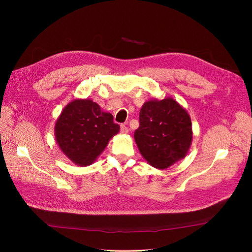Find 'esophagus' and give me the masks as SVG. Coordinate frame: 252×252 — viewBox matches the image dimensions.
Masks as SVG:
<instances>
[{
    "instance_id": "1",
    "label": "esophagus",
    "mask_w": 252,
    "mask_h": 252,
    "mask_svg": "<svg viewBox=\"0 0 252 252\" xmlns=\"http://www.w3.org/2000/svg\"><path fill=\"white\" fill-rule=\"evenodd\" d=\"M121 132L122 133H127L128 132V127L126 125H124V124H122L121 125Z\"/></svg>"
}]
</instances>
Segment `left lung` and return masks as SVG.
Instances as JSON below:
<instances>
[{
  "mask_svg": "<svg viewBox=\"0 0 252 252\" xmlns=\"http://www.w3.org/2000/svg\"><path fill=\"white\" fill-rule=\"evenodd\" d=\"M139 124L134 140L151 166L166 169L186 156L192 141L191 120L172 98L145 103Z\"/></svg>",
  "mask_w": 252,
  "mask_h": 252,
  "instance_id": "left-lung-1",
  "label": "left lung"
}]
</instances>
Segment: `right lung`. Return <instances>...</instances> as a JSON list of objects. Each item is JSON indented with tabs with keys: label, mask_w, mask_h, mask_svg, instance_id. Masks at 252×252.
I'll return each instance as SVG.
<instances>
[{
	"label": "right lung",
	"mask_w": 252,
	"mask_h": 252,
	"mask_svg": "<svg viewBox=\"0 0 252 252\" xmlns=\"http://www.w3.org/2000/svg\"><path fill=\"white\" fill-rule=\"evenodd\" d=\"M120 130L112 114L91 100L68 104L56 123V138L64 155L75 164L87 166L102 154Z\"/></svg>",
	"instance_id": "obj_1"
}]
</instances>
